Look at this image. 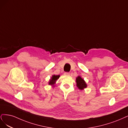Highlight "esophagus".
Returning a JSON list of instances; mask_svg holds the SVG:
<instances>
[{
	"mask_svg": "<svg viewBox=\"0 0 128 128\" xmlns=\"http://www.w3.org/2000/svg\"><path fill=\"white\" fill-rule=\"evenodd\" d=\"M64 74V75H65V76H70V73H69V72H65Z\"/></svg>",
	"mask_w": 128,
	"mask_h": 128,
	"instance_id": "34e87169",
	"label": "esophagus"
}]
</instances>
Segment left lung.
I'll list each match as a JSON object with an SVG mask.
<instances>
[{"instance_id": "left-lung-1", "label": "left lung", "mask_w": 128, "mask_h": 128, "mask_svg": "<svg viewBox=\"0 0 128 128\" xmlns=\"http://www.w3.org/2000/svg\"><path fill=\"white\" fill-rule=\"evenodd\" d=\"M76 82L77 87L80 90H83L87 86L86 82L80 76H78L76 78Z\"/></svg>"}]
</instances>
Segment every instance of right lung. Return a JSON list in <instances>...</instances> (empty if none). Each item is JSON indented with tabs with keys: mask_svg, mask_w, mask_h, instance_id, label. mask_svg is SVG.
Listing matches in <instances>:
<instances>
[{
	"mask_svg": "<svg viewBox=\"0 0 128 128\" xmlns=\"http://www.w3.org/2000/svg\"><path fill=\"white\" fill-rule=\"evenodd\" d=\"M60 76L58 75V76H56V75H53L52 76V77L50 78V80H49V82L48 84L49 85H51V86H54L55 84L56 83V80L60 78Z\"/></svg>",
	"mask_w": 128,
	"mask_h": 128,
	"instance_id": "right-lung-1",
	"label": "right lung"
}]
</instances>
